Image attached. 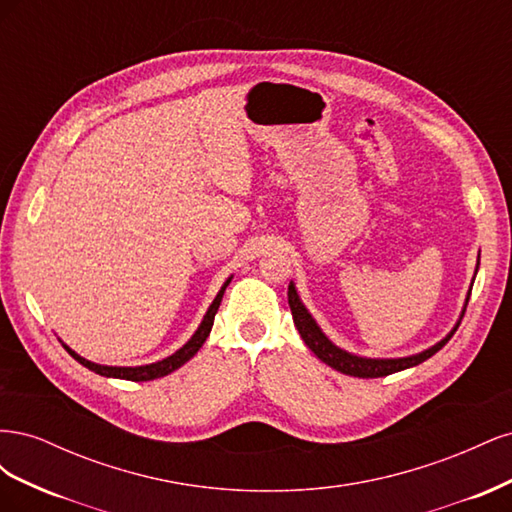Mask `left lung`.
<instances>
[{
  "instance_id": "left-lung-1",
  "label": "left lung",
  "mask_w": 512,
  "mask_h": 512,
  "mask_svg": "<svg viewBox=\"0 0 512 512\" xmlns=\"http://www.w3.org/2000/svg\"><path fill=\"white\" fill-rule=\"evenodd\" d=\"M478 265H480V252H478V260H476V271H478ZM476 271H474V277H476ZM472 284H474V280H472ZM472 284H470V290L466 294V301H463L461 314H459V318L455 322V327L448 331L440 339V342H436V344L421 350V352L410 354V356H395V359H380V356L354 354V352H348L344 348H339L337 344H333L331 339H329V335L320 329V324L316 322V318L309 314V309L301 301L299 292H297V286H294L292 280L288 284V305H290V312H292L294 327L299 329V335L303 337L305 346L312 350L322 363H327L335 371H342V374H346V376H354V378H382V376L395 374V371H404V369H410V367H414L418 363L427 361L429 356L436 354L448 342V339L455 335L463 314H466V307H468V301H470V292H472Z\"/></svg>"
}]
</instances>
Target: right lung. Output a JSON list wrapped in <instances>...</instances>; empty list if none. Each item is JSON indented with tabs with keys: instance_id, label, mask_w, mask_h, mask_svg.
Masks as SVG:
<instances>
[{
	"instance_id": "right-lung-1",
	"label": "right lung",
	"mask_w": 512,
	"mask_h": 512,
	"mask_svg": "<svg viewBox=\"0 0 512 512\" xmlns=\"http://www.w3.org/2000/svg\"><path fill=\"white\" fill-rule=\"evenodd\" d=\"M230 280H232V275L222 284L220 292L215 294L213 303L209 305V309H207V314L203 316V320H200V324H198V329L194 331V335H192V337L188 339V342H185L177 352L166 356V359H162V361L147 363V365H134V367L100 365V363H94V361L85 359V356H81L79 352H74L68 344L61 342V339H59V342H61V346L66 348V352L72 356L74 361H79L83 367H87V369H91V371H96V374H100V376H104V378H119V380H132V382H147V380H156V378L168 376V374H173L175 369H179L181 365L188 363V361L192 359V356H194L200 348H203V344L207 342V337H209L211 327H213V318H215V314H218V307H220V303H222L224 290H226V286L230 284Z\"/></svg>"
}]
</instances>
